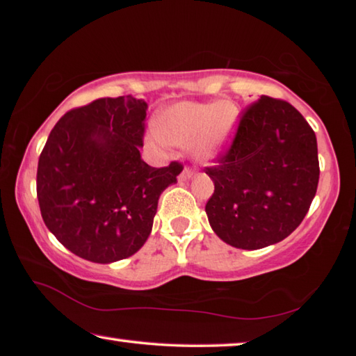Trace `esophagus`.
I'll return each mask as SVG.
<instances>
[{"mask_svg":"<svg viewBox=\"0 0 356 356\" xmlns=\"http://www.w3.org/2000/svg\"><path fill=\"white\" fill-rule=\"evenodd\" d=\"M193 170H190V168H184V171L180 172V176H179V180H188V179H191L193 177Z\"/></svg>","mask_w":356,"mask_h":356,"instance_id":"34e87169","label":"esophagus"}]
</instances>
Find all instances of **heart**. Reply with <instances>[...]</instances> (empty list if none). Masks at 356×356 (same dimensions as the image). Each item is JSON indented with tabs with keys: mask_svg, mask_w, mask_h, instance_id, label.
Wrapping results in <instances>:
<instances>
[{
	"mask_svg": "<svg viewBox=\"0 0 356 356\" xmlns=\"http://www.w3.org/2000/svg\"><path fill=\"white\" fill-rule=\"evenodd\" d=\"M238 108L232 102H179L155 118V131L165 143L185 146L191 143L196 160L218 156L231 143L238 124Z\"/></svg>",
	"mask_w": 356,
	"mask_h": 356,
	"instance_id": "b5f03b06",
	"label": "heart"
}]
</instances>
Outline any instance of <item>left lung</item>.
Segmentation results:
<instances>
[{"label":"left lung","mask_w":356,"mask_h":356,"mask_svg":"<svg viewBox=\"0 0 356 356\" xmlns=\"http://www.w3.org/2000/svg\"><path fill=\"white\" fill-rule=\"evenodd\" d=\"M206 168L213 232L242 250L284 240L300 226L318 184L314 130L286 100L262 95L240 118L231 147Z\"/></svg>","instance_id":"left-lung-1"}]
</instances>
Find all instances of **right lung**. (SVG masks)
<instances>
[{
  "mask_svg": "<svg viewBox=\"0 0 356 356\" xmlns=\"http://www.w3.org/2000/svg\"><path fill=\"white\" fill-rule=\"evenodd\" d=\"M147 104L131 95L74 108L58 120L39 156L42 218L59 243L86 261L130 257L152 231L159 197L182 165L141 159Z\"/></svg>",
  "mask_w": 356,
  "mask_h": 356,
  "instance_id": "add662e5",
  "label": "right lung"
}]
</instances>
